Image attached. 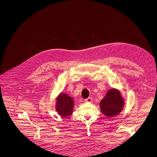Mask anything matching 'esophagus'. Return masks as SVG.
<instances>
[{
    "instance_id": "esophagus-1",
    "label": "esophagus",
    "mask_w": 157,
    "mask_h": 157,
    "mask_svg": "<svg viewBox=\"0 0 157 157\" xmlns=\"http://www.w3.org/2000/svg\"><path fill=\"white\" fill-rule=\"evenodd\" d=\"M85 101H86L88 103H91L93 101V98L91 97H89V98H88L85 99Z\"/></svg>"
}]
</instances>
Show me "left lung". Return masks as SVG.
<instances>
[{
    "label": "left lung",
    "mask_w": 157,
    "mask_h": 157,
    "mask_svg": "<svg viewBox=\"0 0 157 157\" xmlns=\"http://www.w3.org/2000/svg\"><path fill=\"white\" fill-rule=\"evenodd\" d=\"M125 105L124 99L121 92L117 88L109 89L106 96L99 103L101 113L108 118L117 116Z\"/></svg>",
    "instance_id": "obj_1"
}]
</instances>
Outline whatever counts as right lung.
I'll use <instances>...</instances> for the list:
<instances>
[{
  "label": "right lung",
  "mask_w": 157,
  "mask_h": 157,
  "mask_svg": "<svg viewBox=\"0 0 157 157\" xmlns=\"http://www.w3.org/2000/svg\"><path fill=\"white\" fill-rule=\"evenodd\" d=\"M55 109L62 117H67L73 113L74 108V99L68 94L61 93L56 98Z\"/></svg>",
  "instance_id": "right-lung-1"
}]
</instances>
